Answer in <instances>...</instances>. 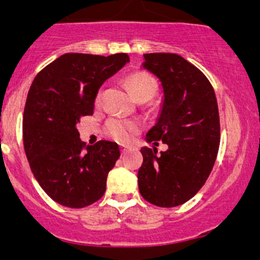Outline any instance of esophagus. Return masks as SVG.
I'll return each mask as SVG.
<instances>
[{
  "label": "esophagus",
  "instance_id": "obj_1",
  "mask_svg": "<svg viewBox=\"0 0 260 260\" xmlns=\"http://www.w3.org/2000/svg\"><path fill=\"white\" fill-rule=\"evenodd\" d=\"M127 149H129V147H128V146H124V145L120 146V152H122V153H124V152L127 151Z\"/></svg>",
  "mask_w": 260,
  "mask_h": 260
}]
</instances>
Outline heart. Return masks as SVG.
<instances>
[{
  "label": "heart",
  "instance_id": "1",
  "mask_svg": "<svg viewBox=\"0 0 260 260\" xmlns=\"http://www.w3.org/2000/svg\"><path fill=\"white\" fill-rule=\"evenodd\" d=\"M127 85L129 88L132 95L138 102H147L156 94L157 83L153 78L145 72H137L131 74L127 78ZM102 101V93L96 94L95 103L99 104ZM106 131L108 136L114 138L120 143H125L132 138L133 133L137 131V124L135 122H129L123 118H111L106 124Z\"/></svg>",
  "mask_w": 260,
  "mask_h": 260
}]
</instances>
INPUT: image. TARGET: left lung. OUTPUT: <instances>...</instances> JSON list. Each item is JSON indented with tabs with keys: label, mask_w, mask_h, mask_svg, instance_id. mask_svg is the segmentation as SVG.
<instances>
[{
	"label": "left lung",
	"mask_w": 260,
	"mask_h": 260,
	"mask_svg": "<svg viewBox=\"0 0 260 260\" xmlns=\"http://www.w3.org/2000/svg\"><path fill=\"white\" fill-rule=\"evenodd\" d=\"M143 69L158 78L164 102L147 142L162 141L167 151L142 147L138 170L142 198L159 208L185 204L208 180L220 145L216 96L210 81L177 54H145Z\"/></svg>",
	"instance_id": "1"
}]
</instances>
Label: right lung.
<instances>
[{
	"instance_id": "right-lung-1",
	"label": "right lung",
	"mask_w": 260,
	"mask_h": 260,
	"mask_svg": "<svg viewBox=\"0 0 260 260\" xmlns=\"http://www.w3.org/2000/svg\"><path fill=\"white\" fill-rule=\"evenodd\" d=\"M128 61L127 54L69 52L44 68L31 84L23 111V147L35 179L60 205L85 208L106 192L119 147L109 141L85 147L77 124L93 114L99 88Z\"/></svg>"
}]
</instances>
